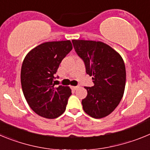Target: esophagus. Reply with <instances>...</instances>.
Instances as JSON below:
<instances>
[{"label":"esophagus","instance_id":"esophagus-1","mask_svg":"<svg viewBox=\"0 0 150 150\" xmlns=\"http://www.w3.org/2000/svg\"><path fill=\"white\" fill-rule=\"evenodd\" d=\"M78 88H79V86H72V88H73V89H74V90L77 89Z\"/></svg>","mask_w":150,"mask_h":150}]
</instances>
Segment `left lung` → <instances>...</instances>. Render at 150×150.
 I'll use <instances>...</instances> for the list:
<instances>
[{
  "instance_id": "8db88e82",
  "label": "left lung",
  "mask_w": 150,
  "mask_h": 150,
  "mask_svg": "<svg viewBox=\"0 0 150 150\" xmlns=\"http://www.w3.org/2000/svg\"><path fill=\"white\" fill-rule=\"evenodd\" d=\"M72 43L95 84L85 87L88 94L82 100L83 110L95 119L106 117L123 97L126 81L124 61L119 52L101 41L73 40Z\"/></svg>"
}]
</instances>
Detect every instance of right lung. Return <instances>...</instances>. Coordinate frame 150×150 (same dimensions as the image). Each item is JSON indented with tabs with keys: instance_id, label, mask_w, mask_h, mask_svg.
<instances>
[{
	"instance_id": "1",
	"label": "right lung",
	"mask_w": 150,
	"mask_h": 150,
	"mask_svg": "<svg viewBox=\"0 0 150 150\" xmlns=\"http://www.w3.org/2000/svg\"><path fill=\"white\" fill-rule=\"evenodd\" d=\"M73 48L71 40L50 41L38 45L25 57L21 70L24 96L34 112L55 119L64 112L71 89L54 83L63 59Z\"/></svg>"
}]
</instances>
